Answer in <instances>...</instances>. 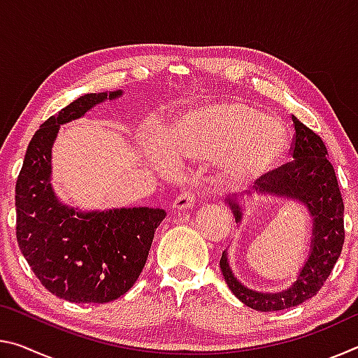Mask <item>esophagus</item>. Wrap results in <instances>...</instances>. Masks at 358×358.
Here are the masks:
<instances>
[{"label": "esophagus", "instance_id": "1", "mask_svg": "<svg viewBox=\"0 0 358 358\" xmlns=\"http://www.w3.org/2000/svg\"><path fill=\"white\" fill-rule=\"evenodd\" d=\"M196 197H197V192L196 191H183L180 192L177 197H175V201L172 202V207L175 210H186V208H191L194 202H196Z\"/></svg>", "mask_w": 358, "mask_h": 358}]
</instances>
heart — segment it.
I'll return each instance as SVG.
<instances>
[{"instance_id":"b5f03b06","label":"heart","mask_w":358,"mask_h":358,"mask_svg":"<svg viewBox=\"0 0 358 358\" xmlns=\"http://www.w3.org/2000/svg\"><path fill=\"white\" fill-rule=\"evenodd\" d=\"M166 145L178 157L220 156L230 178L250 181L281 161L287 137L280 121L260 108L227 101L191 112Z\"/></svg>"}]
</instances>
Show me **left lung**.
<instances>
[{
	"label": "left lung",
	"instance_id": "obj_1",
	"mask_svg": "<svg viewBox=\"0 0 358 358\" xmlns=\"http://www.w3.org/2000/svg\"><path fill=\"white\" fill-rule=\"evenodd\" d=\"M295 134L290 145L294 159L268 171L254 181L256 192L276 194L303 202L313 216L311 254L292 287L280 294H259L235 280L226 251L220 260L229 289L246 306L257 311H281L313 299L330 276L344 245V202L335 169L316 132L294 117ZM235 221L241 220L238 203L230 199Z\"/></svg>",
	"mask_w": 358,
	"mask_h": 358
}]
</instances>
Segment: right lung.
I'll return each mask as SVG.
<instances>
[{
  "mask_svg": "<svg viewBox=\"0 0 358 358\" xmlns=\"http://www.w3.org/2000/svg\"><path fill=\"white\" fill-rule=\"evenodd\" d=\"M104 99L107 93L80 96L44 121L28 145L15 185V230L23 257L42 286L74 303H107L128 292L166 217L164 210L148 207L80 213L57 201L50 150L59 124Z\"/></svg>",
  "mask_w": 358,
  "mask_h": 358,
  "instance_id": "obj_1",
  "label": "right lung"
}]
</instances>
